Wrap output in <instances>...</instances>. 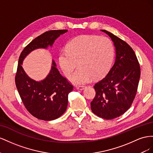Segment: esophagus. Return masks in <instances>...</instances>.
Segmentation results:
<instances>
[{
	"label": "esophagus",
	"mask_w": 153,
	"mask_h": 153,
	"mask_svg": "<svg viewBox=\"0 0 153 153\" xmlns=\"http://www.w3.org/2000/svg\"><path fill=\"white\" fill-rule=\"evenodd\" d=\"M86 88V86H76V88L77 89V90H84L85 88Z\"/></svg>",
	"instance_id": "esophagus-1"
}]
</instances>
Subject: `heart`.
Instances as JSON below:
<instances>
[{
	"label": "heart",
	"mask_w": 153,
	"mask_h": 153,
	"mask_svg": "<svg viewBox=\"0 0 153 153\" xmlns=\"http://www.w3.org/2000/svg\"><path fill=\"white\" fill-rule=\"evenodd\" d=\"M115 56L112 41L106 36L85 35L69 42L67 49L59 54V63L63 73L69 76L77 65L79 67L70 77L73 83L82 85L101 78L110 71Z\"/></svg>",
	"instance_id": "1"
}]
</instances>
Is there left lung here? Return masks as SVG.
Returning <instances> with one entry per match:
<instances>
[{
	"instance_id": "8db88e82",
	"label": "left lung",
	"mask_w": 153,
	"mask_h": 153,
	"mask_svg": "<svg viewBox=\"0 0 153 153\" xmlns=\"http://www.w3.org/2000/svg\"><path fill=\"white\" fill-rule=\"evenodd\" d=\"M101 30L114 43L116 58L107 76L95 84L96 94L90 105L94 114L111 120L124 114L131 106L137 92L140 67L127 43L110 32Z\"/></svg>"
}]
</instances>
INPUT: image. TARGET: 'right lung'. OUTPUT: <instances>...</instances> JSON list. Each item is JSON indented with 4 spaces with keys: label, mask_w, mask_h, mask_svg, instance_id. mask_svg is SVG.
<instances>
[{
    "label": "right lung",
    "mask_w": 153,
    "mask_h": 153,
    "mask_svg": "<svg viewBox=\"0 0 153 153\" xmlns=\"http://www.w3.org/2000/svg\"><path fill=\"white\" fill-rule=\"evenodd\" d=\"M66 32V29L45 32L30 42L20 55L15 76L16 88L25 108L38 119L52 120L62 116L67 110L68 95L73 90V86L61 75L54 60L49 75L41 81L30 79L22 65L30 52L51 47L61 34Z\"/></svg>",
    "instance_id": "1"
}]
</instances>
